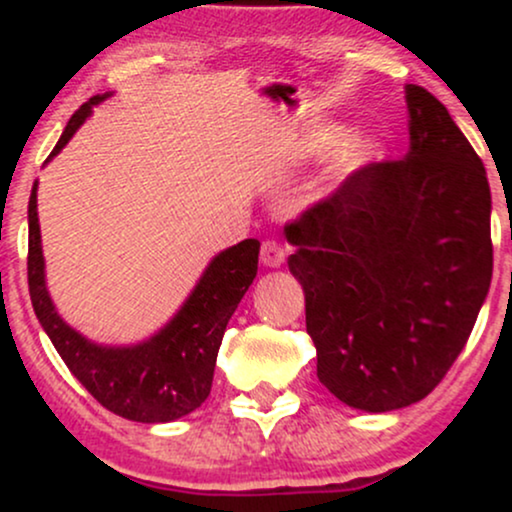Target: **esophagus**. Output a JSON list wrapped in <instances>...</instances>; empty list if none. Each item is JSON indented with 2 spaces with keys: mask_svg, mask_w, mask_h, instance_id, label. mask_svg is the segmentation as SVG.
<instances>
[{
  "mask_svg": "<svg viewBox=\"0 0 512 512\" xmlns=\"http://www.w3.org/2000/svg\"><path fill=\"white\" fill-rule=\"evenodd\" d=\"M260 260H262L264 267H281V264H284V260H286V252L279 243H276V240H264Z\"/></svg>",
  "mask_w": 512,
  "mask_h": 512,
  "instance_id": "34e87169",
  "label": "esophagus"
}]
</instances>
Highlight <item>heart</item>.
<instances>
[{
  "label": "heart",
  "instance_id": "b5f03b06",
  "mask_svg": "<svg viewBox=\"0 0 512 512\" xmlns=\"http://www.w3.org/2000/svg\"><path fill=\"white\" fill-rule=\"evenodd\" d=\"M370 154V146L366 144H354V146H346V149L339 151L334 156V161L330 163V170H327V180L337 182L346 178L356 166H361V161Z\"/></svg>",
  "mask_w": 512,
  "mask_h": 512
}]
</instances>
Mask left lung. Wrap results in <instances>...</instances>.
Wrapping results in <instances>:
<instances>
[{"mask_svg": "<svg viewBox=\"0 0 512 512\" xmlns=\"http://www.w3.org/2000/svg\"><path fill=\"white\" fill-rule=\"evenodd\" d=\"M409 151L370 163L286 223L317 378L354 409L424 399L467 344L491 286V190L448 108L407 86Z\"/></svg>", "mask_w": 512, "mask_h": 512, "instance_id": "1", "label": "left lung"}]
</instances>
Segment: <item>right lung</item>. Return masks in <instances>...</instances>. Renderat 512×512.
I'll return each mask as SVG.
<instances>
[{
	"label": "right lung",
	"mask_w": 512,
	"mask_h": 512,
	"mask_svg": "<svg viewBox=\"0 0 512 512\" xmlns=\"http://www.w3.org/2000/svg\"><path fill=\"white\" fill-rule=\"evenodd\" d=\"M108 96L110 93L93 96L76 110L50 158L67 146L91 115L93 105L103 103ZM257 257L260 240L255 238L219 252L163 330L132 346H103L86 339L57 315L45 286L38 182L28 199V291L35 315L57 354L93 399L122 419L139 424H166L202 407L211 392L216 356L228 320L257 276Z\"/></svg>",
	"instance_id": "right-lung-1"
}]
</instances>
